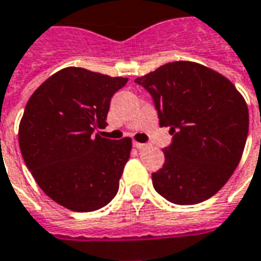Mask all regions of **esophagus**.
I'll return each instance as SVG.
<instances>
[{"instance_id":"esophagus-1","label":"esophagus","mask_w":261,"mask_h":261,"mask_svg":"<svg viewBox=\"0 0 261 261\" xmlns=\"http://www.w3.org/2000/svg\"><path fill=\"white\" fill-rule=\"evenodd\" d=\"M133 145H134V147H136L137 149H143V148H145V147H147V144H144V143H134L133 144Z\"/></svg>"}]
</instances>
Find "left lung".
Here are the masks:
<instances>
[{
    "mask_svg": "<svg viewBox=\"0 0 261 261\" xmlns=\"http://www.w3.org/2000/svg\"><path fill=\"white\" fill-rule=\"evenodd\" d=\"M136 83L152 96L172 143L152 174L158 194L176 205L209 199L240 162L249 133L243 96L223 74L195 62L162 65Z\"/></svg>",
    "mask_w": 261,
    "mask_h": 261,
    "instance_id": "obj_1",
    "label": "left lung"
}]
</instances>
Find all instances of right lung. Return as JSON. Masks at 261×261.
<instances>
[{"label":"right lung","mask_w":261,"mask_h":261,"mask_svg":"<svg viewBox=\"0 0 261 261\" xmlns=\"http://www.w3.org/2000/svg\"><path fill=\"white\" fill-rule=\"evenodd\" d=\"M127 80L65 67L29 97L18 133L21 154L42 191L66 209L93 212L117 194L131 138L114 141L97 130Z\"/></svg>","instance_id":"add662e5"}]
</instances>
